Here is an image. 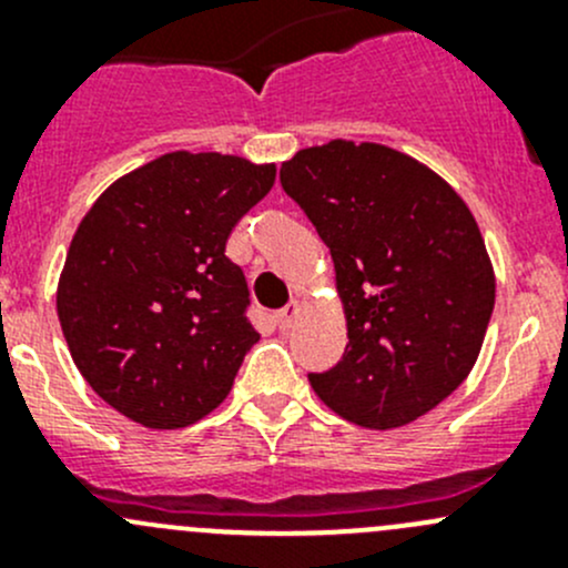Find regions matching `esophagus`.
<instances>
[{"mask_svg":"<svg viewBox=\"0 0 568 568\" xmlns=\"http://www.w3.org/2000/svg\"><path fill=\"white\" fill-rule=\"evenodd\" d=\"M296 316H300V302H288V305L277 313V326L280 329H288L296 321Z\"/></svg>","mask_w":568,"mask_h":568,"instance_id":"1","label":"esophagus"}]
</instances>
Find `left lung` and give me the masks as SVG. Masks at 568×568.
Listing matches in <instances>:
<instances>
[{"label":"left lung","instance_id":"1","mask_svg":"<svg viewBox=\"0 0 568 568\" xmlns=\"http://www.w3.org/2000/svg\"><path fill=\"white\" fill-rule=\"evenodd\" d=\"M280 183L329 247L346 313V352L311 374L313 390L376 432L432 412L473 371L495 307L473 211L426 164L376 142L305 148Z\"/></svg>","mask_w":568,"mask_h":568}]
</instances>
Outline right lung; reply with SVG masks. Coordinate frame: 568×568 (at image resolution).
<instances>
[{"mask_svg":"<svg viewBox=\"0 0 568 568\" xmlns=\"http://www.w3.org/2000/svg\"><path fill=\"white\" fill-rule=\"evenodd\" d=\"M274 164L175 151L118 178L73 233L57 316L79 374L148 428H183L225 400L257 343L236 222Z\"/></svg>","mask_w":568,"mask_h":568,"instance_id":"add662e5","label":"right lung"}]
</instances>
